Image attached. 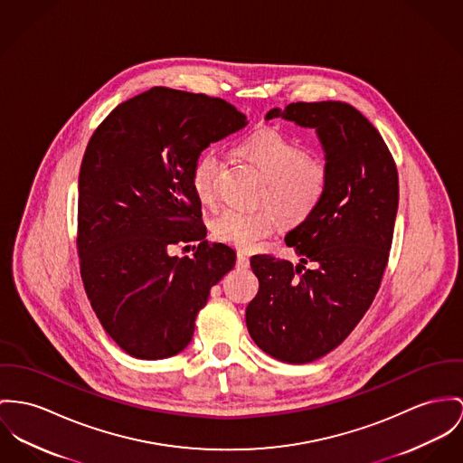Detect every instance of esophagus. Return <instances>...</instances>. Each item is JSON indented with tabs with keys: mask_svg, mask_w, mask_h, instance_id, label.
Masks as SVG:
<instances>
[{
	"mask_svg": "<svg viewBox=\"0 0 463 463\" xmlns=\"http://www.w3.org/2000/svg\"><path fill=\"white\" fill-rule=\"evenodd\" d=\"M250 266V259L249 253H245V251H238V268H249Z\"/></svg>",
	"mask_w": 463,
	"mask_h": 463,
	"instance_id": "34e87169",
	"label": "esophagus"
}]
</instances>
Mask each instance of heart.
Masks as SVG:
<instances>
[{
	"label": "heart",
	"instance_id": "heart-1",
	"mask_svg": "<svg viewBox=\"0 0 463 463\" xmlns=\"http://www.w3.org/2000/svg\"><path fill=\"white\" fill-rule=\"evenodd\" d=\"M241 156L264 179L260 203L269 204L288 223H298L316 212L329 184L326 162L307 156L303 146L277 130H266L240 146ZM222 169V155L213 147L203 151L192 167V186L204 204L213 203L216 178ZM214 236L240 249H251L268 238L277 218L269 208L241 212L225 208L214 216Z\"/></svg>",
	"mask_w": 463,
	"mask_h": 463
}]
</instances>
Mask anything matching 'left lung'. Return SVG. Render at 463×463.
Instances as JSON below:
<instances>
[{"label": "left lung", "instance_id": "1", "mask_svg": "<svg viewBox=\"0 0 463 463\" xmlns=\"http://www.w3.org/2000/svg\"><path fill=\"white\" fill-rule=\"evenodd\" d=\"M273 118L316 130L329 184L316 212L285 236L298 266L250 259L259 292L247 327L266 354L301 364L338 347L370 308L392 249L398 173L377 128L345 102H296L271 109L266 119Z\"/></svg>", "mask_w": 463, "mask_h": 463}]
</instances>
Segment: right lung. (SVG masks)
Instances as JSON below:
<instances>
[{
  "label": "right lung",
  "mask_w": 463,
  "mask_h": 463,
  "mask_svg": "<svg viewBox=\"0 0 463 463\" xmlns=\"http://www.w3.org/2000/svg\"><path fill=\"white\" fill-rule=\"evenodd\" d=\"M247 125L222 99L160 86L119 104L91 136L79 173L80 277L127 354L181 353L212 287L234 268V250L204 240L192 167L210 144ZM190 241H200L192 258L170 253Z\"/></svg>",
  "instance_id": "right-lung-1"
}]
</instances>
